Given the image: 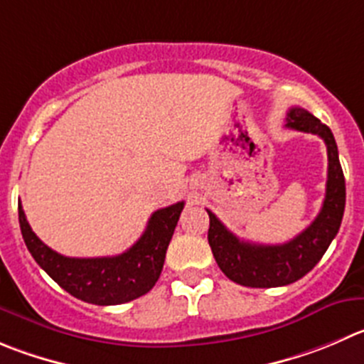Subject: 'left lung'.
I'll return each instance as SVG.
<instances>
[{
	"instance_id": "left-lung-1",
	"label": "left lung",
	"mask_w": 364,
	"mask_h": 364,
	"mask_svg": "<svg viewBox=\"0 0 364 364\" xmlns=\"http://www.w3.org/2000/svg\"><path fill=\"white\" fill-rule=\"evenodd\" d=\"M286 127L320 136L327 144V189L320 213L313 223L282 245L248 243L234 236L216 214L209 213L210 250L221 272L248 288H279L302 279L318 264L340 230L345 213V176L331 128L300 107H291Z\"/></svg>"
}]
</instances>
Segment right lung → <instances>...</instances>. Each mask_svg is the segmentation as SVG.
I'll return each mask as SVG.
<instances>
[{"instance_id": "obj_1", "label": "right lung", "mask_w": 364, "mask_h": 364, "mask_svg": "<svg viewBox=\"0 0 364 364\" xmlns=\"http://www.w3.org/2000/svg\"><path fill=\"white\" fill-rule=\"evenodd\" d=\"M182 209L184 202L155 210L143 236L123 254L82 259L65 257L44 245L26 221L21 202L17 205L21 234L37 264L69 295L96 306L130 302L154 288Z\"/></svg>"}]
</instances>
